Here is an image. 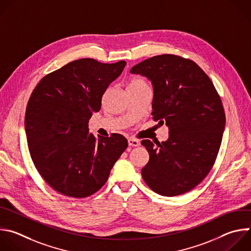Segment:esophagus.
I'll return each mask as SVG.
<instances>
[{
    "label": "esophagus",
    "instance_id": "1",
    "mask_svg": "<svg viewBox=\"0 0 251 251\" xmlns=\"http://www.w3.org/2000/svg\"><path fill=\"white\" fill-rule=\"evenodd\" d=\"M128 144H129V146H131V147H138L139 144H140V142H139V140H137V139H135V138H129V139H128Z\"/></svg>",
    "mask_w": 251,
    "mask_h": 251
}]
</instances>
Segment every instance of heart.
Here are the masks:
<instances>
[{
  "instance_id": "1",
  "label": "heart",
  "mask_w": 251,
  "mask_h": 251,
  "mask_svg": "<svg viewBox=\"0 0 251 251\" xmlns=\"http://www.w3.org/2000/svg\"><path fill=\"white\" fill-rule=\"evenodd\" d=\"M144 86H147V83L143 79L134 78L130 81L128 88H136V87H144Z\"/></svg>"
}]
</instances>
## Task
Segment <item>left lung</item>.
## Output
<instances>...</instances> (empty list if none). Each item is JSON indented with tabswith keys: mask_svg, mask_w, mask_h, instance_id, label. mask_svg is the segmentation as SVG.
Instances as JSON below:
<instances>
[{
	"mask_svg": "<svg viewBox=\"0 0 251 251\" xmlns=\"http://www.w3.org/2000/svg\"><path fill=\"white\" fill-rule=\"evenodd\" d=\"M130 73L151 81L152 119L170 130L165 142L142 141L150 154L143 179L162 196L186 193L208 176L217 158L226 125L221 98L206 73L180 56H153Z\"/></svg>",
	"mask_w": 251,
	"mask_h": 251,
	"instance_id": "1",
	"label": "left lung"
}]
</instances>
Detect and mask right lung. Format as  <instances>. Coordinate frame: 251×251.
I'll return each mask as SVG.
<instances>
[{"label":"right lung","instance_id":"obj_1","mask_svg":"<svg viewBox=\"0 0 251 251\" xmlns=\"http://www.w3.org/2000/svg\"><path fill=\"white\" fill-rule=\"evenodd\" d=\"M125 61L113 64L83 58L46 75L33 90L25 127L30 156L55 191L85 198L99 191L128 147L120 134L97 139L89 132L93 112Z\"/></svg>","mask_w":251,"mask_h":251}]
</instances>
